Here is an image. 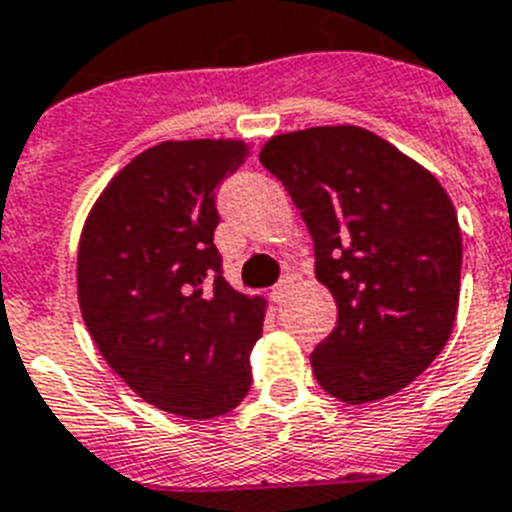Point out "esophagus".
Here are the masks:
<instances>
[{"label":"esophagus","mask_w":512,"mask_h":512,"mask_svg":"<svg viewBox=\"0 0 512 512\" xmlns=\"http://www.w3.org/2000/svg\"><path fill=\"white\" fill-rule=\"evenodd\" d=\"M291 286H294V276H283L281 281H278L276 286H273V299H276V302H281L283 296H286L291 291Z\"/></svg>","instance_id":"1"}]
</instances>
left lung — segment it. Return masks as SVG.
<instances>
[{
	"label": "left lung",
	"mask_w": 512,
	"mask_h": 512,
	"mask_svg": "<svg viewBox=\"0 0 512 512\" xmlns=\"http://www.w3.org/2000/svg\"><path fill=\"white\" fill-rule=\"evenodd\" d=\"M276 174L315 242L336 330L312 351L325 393L351 406L398 393L453 330L461 294L458 216L435 174L375 132L336 124L270 137Z\"/></svg>",
	"instance_id": "left-lung-1"
}]
</instances>
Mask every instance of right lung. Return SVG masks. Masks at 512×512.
Listing matches in <instances>:
<instances>
[{
    "label": "right lung",
    "instance_id": "add662e5",
    "mask_svg": "<svg viewBox=\"0 0 512 512\" xmlns=\"http://www.w3.org/2000/svg\"><path fill=\"white\" fill-rule=\"evenodd\" d=\"M249 156L244 140H166L119 171L77 247L90 338L145 403L216 419L252 385L263 296L231 289L213 244L216 187Z\"/></svg>",
    "mask_w": 512,
    "mask_h": 512
}]
</instances>
